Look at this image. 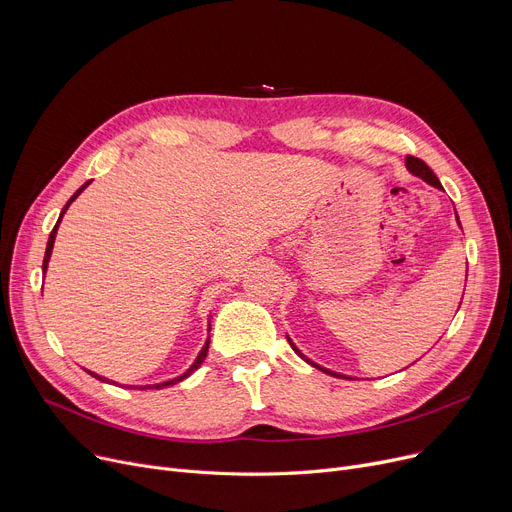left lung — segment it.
I'll return each instance as SVG.
<instances>
[{
    "instance_id": "obj_1",
    "label": "left lung",
    "mask_w": 512,
    "mask_h": 512,
    "mask_svg": "<svg viewBox=\"0 0 512 512\" xmlns=\"http://www.w3.org/2000/svg\"><path fill=\"white\" fill-rule=\"evenodd\" d=\"M405 166H407V170L413 174V176H417V178H421L423 182H427V184H432V186H436V188H440V191H442V184H440V180H438V176L432 172V170H429L427 166H425V161H421V159H417V157H407L405 159ZM454 218H456V224H459L461 226V220H459V215H456V211H454ZM463 303V301H461ZM461 307V305H459ZM456 311H459V309H456ZM288 338V342H290V346H292V351L294 353H297L301 359H305L309 365H313L315 369H319V371H324V373H328V375H334V378H344V380H355L353 378V375H344V373H338V371H332V369H328V367H321L319 363H315V361H311L305 353H301L299 351V346L297 344H294L292 340H290V336H286Z\"/></svg>"
}]
</instances>
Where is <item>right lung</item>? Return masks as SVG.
I'll list each match as a JSON object with an SVG mask.
<instances>
[{
  "instance_id": "add662e5",
  "label": "right lung",
  "mask_w": 512,
  "mask_h": 512,
  "mask_svg": "<svg viewBox=\"0 0 512 512\" xmlns=\"http://www.w3.org/2000/svg\"><path fill=\"white\" fill-rule=\"evenodd\" d=\"M91 184V180H87L83 186L78 188V191L68 199V203L64 205V209H62V213H60V218H58V222H56V226H53V230H51V234H49V240H47V249H45V259H43V274H47V265H49V259H51V253H53V242H56V234H58V228H60V224H62V218H64V213H66V209L70 207V203L85 191V188ZM207 332H211V315L207 317ZM207 348H209V336H207V340H205V344H203V348L199 351V355H197V359L193 361V365L188 367L184 373H180V375H176V378H172V380H166V382H159V384H145V386H128V384H120L122 388H134V390H161V388H170V386H174V384H178V382H182V380H186L188 375H191L193 371H197L199 367H201V363L205 361V357H207ZM87 373H91L93 378H97V380H101V382H107V384H118V382H114V380H107V378H103V375H99V373H93L91 369H85Z\"/></svg>"
}]
</instances>
